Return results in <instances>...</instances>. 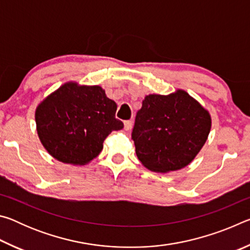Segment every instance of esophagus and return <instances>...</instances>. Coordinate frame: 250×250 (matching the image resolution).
<instances>
[{"instance_id":"1","label":"esophagus","mask_w":250,"mask_h":250,"mask_svg":"<svg viewBox=\"0 0 250 250\" xmlns=\"http://www.w3.org/2000/svg\"><path fill=\"white\" fill-rule=\"evenodd\" d=\"M131 128H132V121H131V120L125 121V129L126 131H129V130H131Z\"/></svg>"}]
</instances>
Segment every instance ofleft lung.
I'll use <instances>...</instances> for the list:
<instances>
[{
	"mask_svg": "<svg viewBox=\"0 0 250 250\" xmlns=\"http://www.w3.org/2000/svg\"><path fill=\"white\" fill-rule=\"evenodd\" d=\"M210 126L208 110L185 90L147 95L135 117V153L152 172L181 170L205 145Z\"/></svg>",
	"mask_w": 250,
	"mask_h": 250,
	"instance_id": "8db88e82",
	"label": "left lung"
}]
</instances>
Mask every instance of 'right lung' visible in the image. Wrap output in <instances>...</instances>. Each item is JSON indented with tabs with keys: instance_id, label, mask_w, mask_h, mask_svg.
I'll list each match as a JSON object with an SVG mask.
<instances>
[{
	"instance_id": "add662e5",
	"label": "right lung",
	"mask_w": 250,
	"mask_h": 250,
	"mask_svg": "<svg viewBox=\"0 0 250 250\" xmlns=\"http://www.w3.org/2000/svg\"><path fill=\"white\" fill-rule=\"evenodd\" d=\"M116 111L117 104L100 86L65 83L36 107L37 134L54 159L86 166L103 150L104 139L124 128Z\"/></svg>"
}]
</instances>
